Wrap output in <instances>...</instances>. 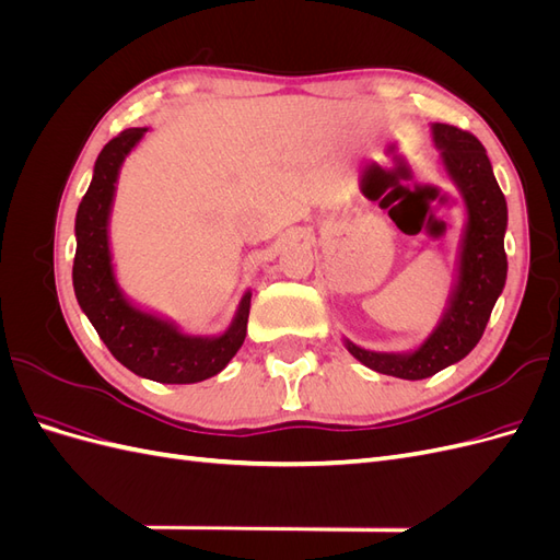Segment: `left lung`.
<instances>
[{"label": "left lung", "mask_w": 560, "mask_h": 560, "mask_svg": "<svg viewBox=\"0 0 560 560\" xmlns=\"http://www.w3.org/2000/svg\"><path fill=\"white\" fill-rule=\"evenodd\" d=\"M432 142L467 210L455 282L442 319L425 341L409 352H376L343 338V346L354 360L378 374L406 381L430 378L436 371L467 358L483 336L506 280V200L483 144L474 135L448 124H432Z\"/></svg>", "instance_id": "8db88e82"}]
</instances>
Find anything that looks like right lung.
<instances>
[{
	"instance_id": "right-lung-1",
	"label": "right lung",
	"mask_w": 560,
	"mask_h": 560,
	"mask_svg": "<svg viewBox=\"0 0 560 560\" xmlns=\"http://www.w3.org/2000/svg\"><path fill=\"white\" fill-rule=\"evenodd\" d=\"M144 132L147 128L124 130L105 144L95 161L91 186L79 202L74 222V294L103 343L132 374L167 385L200 383L217 376L241 350L252 292L243 294L222 334L194 336L182 331L173 319L140 308L118 287L109 249V217L118 173Z\"/></svg>"
}]
</instances>
